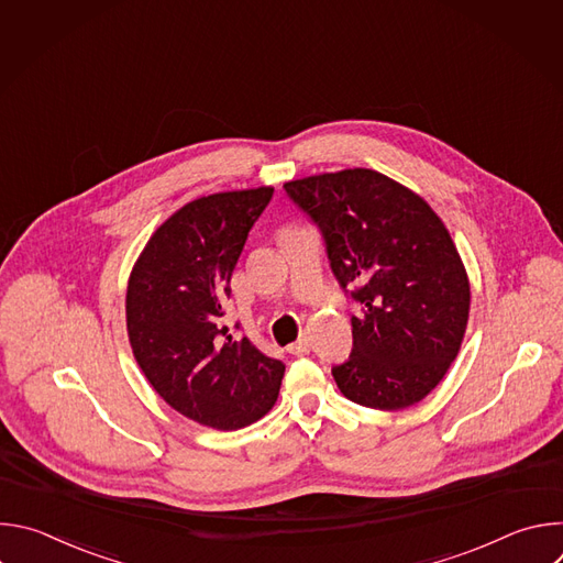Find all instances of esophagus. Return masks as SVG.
Masks as SVG:
<instances>
[{
    "mask_svg": "<svg viewBox=\"0 0 563 563\" xmlns=\"http://www.w3.org/2000/svg\"><path fill=\"white\" fill-rule=\"evenodd\" d=\"M309 347H311L309 336H300L296 343H291V345L287 347V352H289V354H294V356H300V354H307V352H309Z\"/></svg>",
    "mask_w": 563,
    "mask_h": 563,
    "instance_id": "obj_1",
    "label": "esophagus"
}]
</instances>
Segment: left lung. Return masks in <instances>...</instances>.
I'll return each mask as SVG.
<instances>
[{
  "instance_id": "8db88e82",
  "label": "left lung",
  "mask_w": 563,
  "mask_h": 563,
  "mask_svg": "<svg viewBox=\"0 0 563 563\" xmlns=\"http://www.w3.org/2000/svg\"><path fill=\"white\" fill-rule=\"evenodd\" d=\"M323 235L330 267L361 302L354 347L332 374L358 406L404 410L426 398L459 354L470 285L452 238L430 205L372 169L285 185Z\"/></svg>"
}]
</instances>
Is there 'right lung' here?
<instances>
[{"instance_id": "add662e5", "label": "right lung", "mask_w": 563, "mask_h": 563, "mask_svg": "<svg viewBox=\"0 0 563 563\" xmlns=\"http://www.w3.org/2000/svg\"><path fill=\"white\" fill-rule=\"evenodd\" d=\"M272 196L258 187L185 205L151 235L129 278L137 365L176 412L207 428H245L278 398L285 365L222 325L233 267Z\"/></svg>"}]
</instances>
